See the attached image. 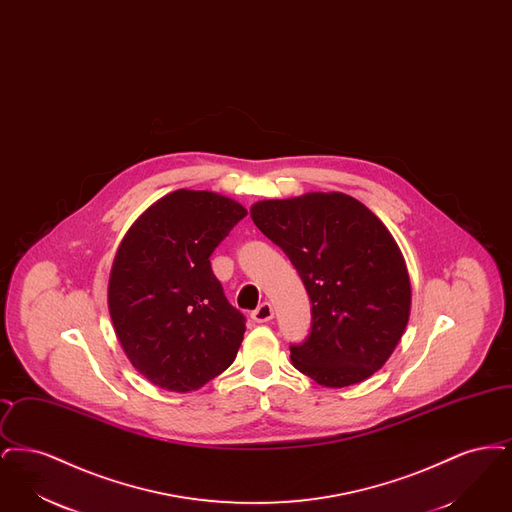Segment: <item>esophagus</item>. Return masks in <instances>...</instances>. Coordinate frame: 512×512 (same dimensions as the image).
Instances as JSON below:
<instances>
[{"label": "esophagus", "instance_id": "34e87169", "mask_svg": "<svg viewBox=\"0 0 512 512\" xmlns=\"http://www.w3.org/2000/svg\"><path fill=\"white\" fill-rule=\"evenodd\" d=\"M274 315V309H272V305L268 303V301H263L253 313H251V318L255 320V322H267Z\"/></svg>", "mask_w": 512, "mask_h": 512}]
</instances>
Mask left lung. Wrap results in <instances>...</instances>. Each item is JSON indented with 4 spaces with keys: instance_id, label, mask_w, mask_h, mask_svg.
Masks as SVG:
<instances>
[{
    "instance_id": "obj_1",
    "label": "left lung",
    "mask_w": 512,
    "mask_h": 512,
    "mask_svg": "<svg viewBox=\"0 0 512 512\" xmlns=\"http://www.w3.org/2000/svg\"><path fill=\"white\" fill-rule=\"evenodd\" d=\"M251 219L288 255L311 299V330L290 345L293 366L326 388L382 368L411 309L405 259L388 228L340 192L259 201Z\"/></svg>"
}]
</instances>
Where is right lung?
I'll return each instance as SVG.
<instances>
[{
  "label": "right lung",
  "mask_w": 512,
  "mask_h": 512,
  "mask_svg": "<svg viewBox=\"0 0 512 512\" xmlns=\"http://www.w3.org/2000/svg\"><path fill=\"white\" fill-rule=\"evenodd\" d=\"M247 215L213 192L176 190L124 236L109 278V313L134 368L163 390L201 388L234 363L245 317L209 257Z\"/></svg>",
  "instance_id": "add662e5"
}]
</instances>
